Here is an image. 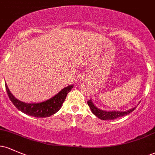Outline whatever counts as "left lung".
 <instances>
[{
    "mask_svg": "<svg viewBox=\"0 0 155 155\" xmlns=\"http://www.w3.org/2000/svg\"><path fill=\"white\" fill-rule=\"evenodd\" d=\"M87 104L89 107L90 108L91 111L93 114H95L96 117H98L101 120H113L115 119L119 118V117L125 116V115L129 114L130 113L134 111L136 107L131 108V109L127 110L126 111H104V110L99 109L94 105L92 102V100L87 101Z\"/></svg>",
    "mask_w": 155,
    "mask_h": 155,
    "instance_id": "left-lung-1",
    "label": "left lung"
}]
</instances>
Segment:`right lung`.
Returning a JSON list of instances; mask_svg holds the SVG:
<instances>
[{
  "mask_svg": "<svg viewBox=\"0 0 155 155\" xmlns=\"http://www.w3.org/2000/svg\"><path fill=\"white\" fill-rule=\"evenodd\" d=\"M5 85L8 97L15 107L25 114L35 117H48L57 113L63 106L67 94L72 90L74 87L73 85H69L63 88L54 97L44 102L37 104H27L16 98L8 90L6 83Z\"/></svg>",
  "mask_w": 155,
  "mask_h": 155,
  "instance_id": "add662e5",
  "label": "right lung"
}]
</instances>
